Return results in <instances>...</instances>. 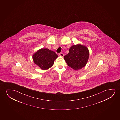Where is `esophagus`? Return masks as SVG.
<instances>
[{
    "label": "esophagus",
    "instance_id": "obj_1",
    "mask_svg": "<svg viewBox=\"0 0 120 120\" xmlns=\"http://www.w3.org/2000/svg\"><path fill=\"white\" fill-rule=\"evenodd\" d=\"M59 56H64V54H63L62 53H60L59 54Z\"/></svg>",
    "mask_w": 120,
    "mask_h": 120
}]
</instances>
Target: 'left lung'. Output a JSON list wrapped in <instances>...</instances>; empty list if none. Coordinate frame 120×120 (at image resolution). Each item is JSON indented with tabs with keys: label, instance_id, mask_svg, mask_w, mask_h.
<instances>
[{
	"label": "left lung",
	"instance_id": "1",
	"mask_svg": "<svg viewBox=\"0 0 120 120\" xmlns=\"http://www.w3.org/2000/svg\"><path fill=\"white\" fill-rule=\"evenodd\" d=\"M69 51L64 58L69 67L77 70L85 66L89 56V49L86 47L80 44L74 45L71 47Z\"/></svg>",
	"mask_w": 120,
	"mask_h": 120
}]
</instances>
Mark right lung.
<instances>
[{
  "label": "right lung",
  "instance_id": "1",
  "mask_svg": "<svg viewBox=\"0 0 120 120\" xmlns=\"http://www.w3.org/2000/svg\"><path fill=\"white\" fill-rule=\"evenodd\" d=\"M58 56L53 51L47 48H42L33 55V61L41 69L45 70L53 66Z\"/></svg>",
  "mask_w": 120,
  "mask_h": 120
}]
</instances>
